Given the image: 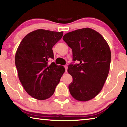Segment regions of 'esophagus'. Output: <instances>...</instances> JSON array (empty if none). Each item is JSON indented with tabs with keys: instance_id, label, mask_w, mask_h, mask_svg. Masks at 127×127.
Masks as SVG:
<instances>
[{
	"instance_id": "1",
	"label": "esophagus",
	"mask_w": 127,
	"mask_h": 127,
	"mask_svg": "<svg viewBox=\"0 0 127 127\" xmlns=\"http://www.w3.org/2000/svg\"><path fill=\"white\" fill-rule=\"evenodd\" d=\"M65 70H66V72H67V66L65 65Z\"/></svg>"
}]
</instances>
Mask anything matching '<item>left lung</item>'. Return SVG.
Returning a JSON list of instances; mask_svg holds the SVG:
<instances>
[{
    "instance_id": "8db88e82",
    "label": "left lung",
    "mask_w": 127,
    "mask_h": 127,
    "mask_svg": "<svg viewBox=\"0 0 127 127\" xmlns=\"http://www.w3.org/2000/svg\"><path fill=\"white\" fill-rule=\"evenodd\" d=\"M72 49L73 61L67 72L73 77L69 90L73 98L81 102L94 98L101 91L108 76L111 51L103 36L89 28L77 29L64 36Z\"/></svg>"
}]
</instances>
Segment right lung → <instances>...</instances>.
Segmentation results:
<instances>
[{"instance_id": "right-lung-1", "label": "right lung", "mask_w": 127, "mask_h": 127, "mask_svg": "<svg viewBox=\"0 0 127 127\" xmlns=\"http://www.w3.org/2000/svg\"><path fill=\"white\" fill-rule=\"evenodd\" d=\"M63 32L40 29L27 34L15 55L18 78L26 92L32 98L45 100L53 95L65 72L63 66L54 62L53 47L61 39Z\"/></svg>"}]
</instances>
